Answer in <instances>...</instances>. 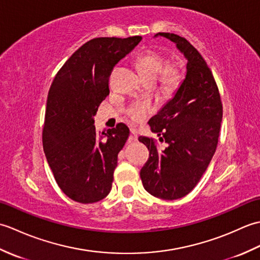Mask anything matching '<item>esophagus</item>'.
Instances as JSON below:
<instances>
[{
	"mask_svg": "<svg viewBox=\"0 0 260 260\" xmlns=\"http://www.w3.org/2000/svg\"><path fill=\"white\" fill-rule=\"evenodd\" d=\"M137 140V131L136 129H134V128H132L131 129V136H129V143L131 142H133V141H136Z\"/></svg>",
	"mask_w": 260,
	"mask_h": 260,
	"instance_id": "34e87169",
	"label": "esophagus"
}]
</instances>
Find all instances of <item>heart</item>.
<instances>
[{
    "label": "heart",
    "mask_w": 260,
    "mask_h": 260,
    "mask_svg": "<svg viewBox=\"0 0 260 260\" xmlns=\"http://www.w3.org/2000/svg\"><path fill=\"white\" fill-rule=\"evenodd\" d=\"M167 59L162 53L155 50H147L137 58V66L141 74L148 81L156 80L159 77L161 84L167 89H173L179 85L181 80V73L176 66H168ZM152 112V105L148 102H137L132 105L129 108V115L135 120H141Z\"/></svg>",
    "instance_id": "heart-1"
}]
</instances>
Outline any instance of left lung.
<instances>
[{
  "mask_svg": "<svg viewBox=\"0 0 260 260\" xmlns=\"http://www.w3.org/2000/svg\"><path fill=\"white\" fill-rule=\"evenodd\" d=\"M157 37L175 43L186 60V71L173 97L148 120L151 131L159 141H165L167 147L159 150L152 139H139L150 151L140 175L150 194L175 200L193 190L211 162L221 127L222 105L211 70L197 49L174 33L158 32L154 38Z\"/></svg>",
  "mask_w": 260,
  "mask_h": 260,
  "instance_id": "1",
  "label": "left lung"
}]
</instances>
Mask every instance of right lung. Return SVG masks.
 Here are the masks:
<instances>
[{
    "label": "right lung",
    "mask_w": 260,
    "mask_h": 260,
    "mask_svg": "<svg viewBox=\"0 0 260 260\" xmlns=\"http://www.w3.org/2000/svg\"><path fill=\"white\" fill-rule=\"evenodd\" d=\"M141 40L139 36L92 39L64 62L49 89L43 151L59 187L74 201H101L112 190L129 128L119 123L107 133H97L93 117L109 93L115 64Z\"/></svg>",
    "instance_id": "obj_1"
}]
</instances>
